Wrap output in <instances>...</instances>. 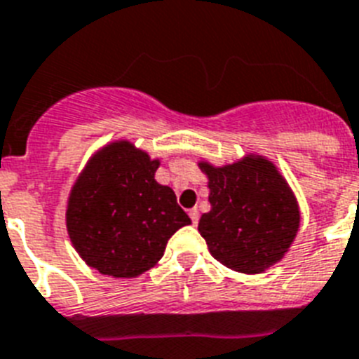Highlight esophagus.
I'll use <instances>...</instances> for the list:
<instances>
[{
  "mask_svg": "<svg viewBox=\"0 0 359 359\" xmlns=\"http://www.w3.org/2000/svg\"><path fill=\"white\" fill-rule=\"evenodd\" d=\"M189 217H191V223H194V225H197V223H199V210L197 208L189 210Z\"/></svg>",
  "mask_w": 359,
  "mask_h": 359,
  "instance_id": "34e87169",
  "label": "esophagus"
}]
</instances>
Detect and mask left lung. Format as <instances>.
<instances>
[{"label":"left lung","mask_w":359,"mask_h":359,"mask_svg":"<svg viewBox=\"0 0 359 359\" xmlns=\"http://www.w3.org/2000/svg\"><path fill=\"white\" fill-rule=\"evenodd\" d=\"M208 179L210 212L199 232L215 260L245 275L280 262L295 241L301 208L295 191L273 160L247 153L225 165L197 162Z\"/></svg>","instance_id":"left-lung-1"}]
</instances>
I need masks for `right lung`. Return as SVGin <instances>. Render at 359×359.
<instances>
[{
  "label": "right lung",
  "instance_id": "right-lung-1",
  "mask_svg": "<svg viewBox=\"0 0 359 359\" xmlns=\"http://www.w3.org/2000/svg\"><path fill=\"white\" fill-rule=\"evenodd\" d=\"M151 158L130 140L101 145L66 201V230L84 264L112 278H136L158 264L171 236L191 223Z\"/></svg>",
  "mask_w": 359,
  "mask_h": 359
}]
</instances>
